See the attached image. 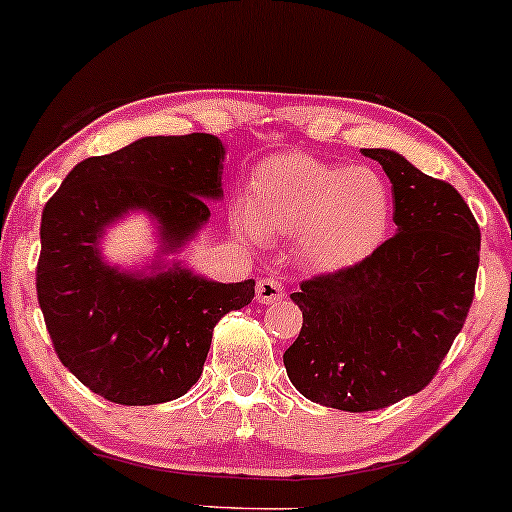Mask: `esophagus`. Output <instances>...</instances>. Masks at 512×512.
Instances as JSON below:
<instances>
[{
    "instance_id": "obj_1",
    "label": "esophagus",
    "mask_w": 512,
    "mask_h": 512,
    "mask_svg": "<svg viewBox=\"0 0 512 512\" xmlns=\"http://www.w3.org/2000/svg\"><path fill=\"white\" fill-rule=\"evenodd\" d=\"M282 299H285V287H282L280 282L270 280V277H266V280H258V285H256L258 304L268 306V304H275V301H282Z\"/></svg>"
}]
</instances>
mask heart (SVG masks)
<instances>
[{
  "label": "heart",
  "instance_id": "b5f03b06",
  "mask_svg": "<svg viewBox=\"0 0 512 512\" xmlns=\"http://www.w3.org/2000/svg\"><path fill=\"white\" fill-rule=\"evenodd\" d=\"M244 239L299 235V258L318 273H337L368 258L387 235L391 192L377 170L339 166L308 154H277L256 168L251 199L232 206Z\"/></svg>",
  "mask_w": 512,
  "mask_h": 512
}]
</instances>
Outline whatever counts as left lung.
Here are the masks:
<instances>
[{"label": "left lung", "mask_w": 512, "mask_h": 512, "mask_svg": "<svg viewBox=\"0 0 512 512\" xmlns=\"http://www.w3.org/2000/svg\"><path fill=\"white\" fill-rule=\"evenodd\" d=\"M391 182L396 235L365 261L292 294L304 313L289 380L320 406L363 413L418 394L468 318L479 227L449 182L391 149H363Z\"/></svg>", "instance_id": "obj_1"}]
</instances>
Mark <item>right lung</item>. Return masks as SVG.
I'll list each match as a JSON object with an SVG mask.
<instances>
[{
	"label": "right lung",
	"mask_w": 512,
	"mask_h": 512,
	"mask_svg": "<svg viewBox=\"0 0 512 512\" xmlns=\"http://www.w3.org/2000/svg\"><path fill=\"white\" fill-rule=\"evenodd\" d=\"M218 137H142L80 161L47 201L37 299L61 363L94 394L154 406L187 394L204 370L213 327L254 299V280L213 282L180 261L223 199ZM130 212L157 225L160 251L142 271L101 254L105 230Z\"/></svg>",
	"instance_id": "1"
}]
</instances>
